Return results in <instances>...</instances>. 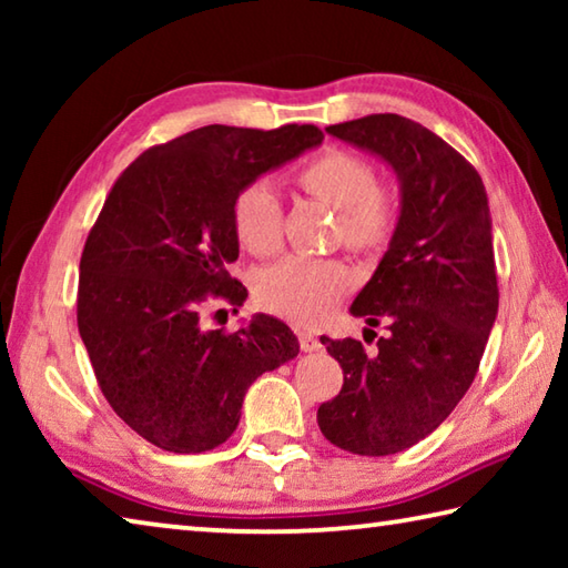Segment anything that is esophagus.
<instances>
[{
  "instance_id": "1",
  "label": "esophagus",
  "mask_w": 568,
  "mask_h": 568,
  "mask_svg": "<svg viewBox=\"0 0 568 568\" xmlns=\"http://www.w3.org/2000/svg\"><path fill=\"white\" fill-rule=\"evenodd\" d=\"M297 343H301V351H305V353H313V351L323 348L318 335L311 333V331H297Z\"/></svg>"
}]
</instances>
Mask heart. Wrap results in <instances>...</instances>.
I'll return each mask as SVG.
<instances>
[{
    "instance_id": "heart-1",
    "label": "heart",
    "mask_w": 568,
    "mask_h": 568,
    "mask_svg": "<svg viewBox=\"0 0 568 568\" xmlns=\"http://www.w3.org/2000/svg\"><path fill=\"white\" fill-rule=\"evenodd\" d=\"M295 182L338 210V237L355 250H378L398 225V200L376 180L368 160L331 148L305 160ZM233 230L247 253L267 257L283 240V207L267 180H253L233 200ZM355 283L353 267L338 257L293 255L257 277L261 307L295 325H315Z\"/></svg>"
}]
</instances>
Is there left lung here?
<instances>
[{"mask_svg":"<svg viewBox=\"0 0 568 568\" xmlns=\"http://www.w3.org/2000/svg\"><path fill=\"white\" fill-rule=\"evenodd\" d=\"M328 132L386 160L403 200L388 253L351 305L371 328L386 323L388 335L373 353L323 335L343 388L321 403L318 426L351 454L390 456L434 434L478 373L498 313L488 197L460 152L400 114Z\"/></svg>","mask_w":568,"mask_h":568,"instance_id":"1","label":"left lung"}]
</instances>
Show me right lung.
<instances>
[{
  "mask_svg": "<svg viewBox=\"0 0 568 568\" xmlns=\"http://www.w3.org/2000/svg\"><path fill=\"white\" fill-rule=\"evenodd\" d=\"M321 142L315 124H207L145 150L114 180L82 250L77 328L102 396L158 448L225 444L250 383L297 355L293 331L271 315L227 333L205 331L200 313L247 297L227 273L237 190Z\"/></svg>",
  "mask_w": 568,
  "mask_h": 568,
  "instance_id": "right-lung-1",
  "label": "right lung"
}]
</instances>
